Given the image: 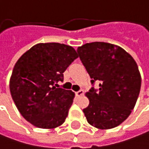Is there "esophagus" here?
<instances>
[{"label":"esophagus","instance_id":"34e87169","mask_svg":"<svg viewBox=\"0 0 149 149\" xmlns=\"http://www.w3.org/2000/svg\"><path fill=\"white\" fill-rule=\"evenodd\" d=\"M76 95H77V96H78V97H80V96L83 95V90H79V91L76 92Z\"/></svg>","mask_w":149,"mask_h":149}]
</instances>
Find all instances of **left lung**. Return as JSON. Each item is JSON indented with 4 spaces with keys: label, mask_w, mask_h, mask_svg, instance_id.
Masks as SVG:
<instances>
[{
    "label": "left lung",
    "mask_w": 149,
    "mask_h": 149,
    "mask_svg": "<svg viewBox=\"0 0 149 149\" xmlns=\"http://www.w3.org/2000/svg\"><path fill=\"white\" fill-rule=\"evenodd\" d=\"M77 53L92 84L100 82L98 91L92 88L86 93L88 122L101 130L117 127L130 116L140 93L142 78L135 60L124 49L104 42L87 43Z\"/></svg>",
    "instance_id": "8db88e82"
}]
</instances>
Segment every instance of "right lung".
Segmentation results:
<instances>
[{
    "instance_id": "1",
    "label": "right lung",
    "mask_w": 149,
    "mask_h": 149,
    "mask_svg": "<svg viewBox=\"0 0 149 149\" xmlns=\"http://www.w3.org/2000/svg\"><path fill=\"white\" fill-rule=\"evenodd\" d=\"M77 57L70 45L40 43L17 60L10 78V92L27 121L43 129L64 123L75 93L54 85L63 81V72Z\"/></svg>"
}]
</instances>
